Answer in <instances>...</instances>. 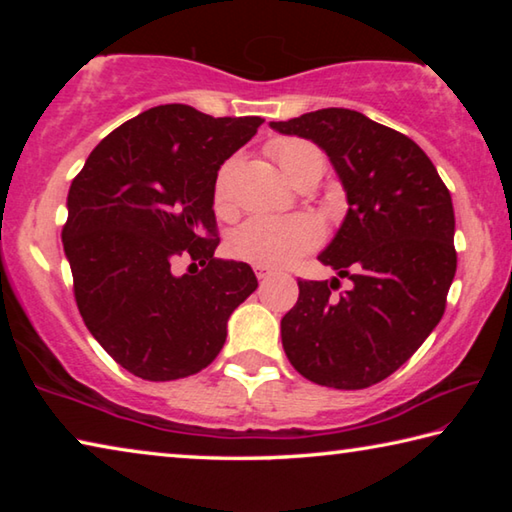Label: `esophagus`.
Listing matches in <instances>:
<instances>
[{"label": "esophagus", "instance_id": "1", "mask_svg": "<svg viewBox=\"0 0 512 512\" xmlns=\"http://www.w3.org/2000/svg\"><path fill=\"white\" fill-rule=\"evenodd\" d=\"M275 271L273 268H266V266H255V275L259 277V280H266V277H271Z\"/></svg>", "mask_w": 512, "mask_h": 512}]
</instances>
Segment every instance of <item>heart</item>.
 Returning <instances> with one entry per match:
<instances>
[{
    "mask_svg": "<svg viewBox=\"0 0 512 512\" xmlns=\"http://www.w3.org/2000/svg\"><path fill=\"white\" fill-rule=\"evenodd\" d=\"M268 151H271L282 173L293 185L311 176H323L325 158L318 151V146L311 142L287 137V140L273 142L268 146ZM230 171L232 164H225L219 178H216L214 196L219 205H225V198H228ZM320 239H323V228L311 216H253V219H248L232 232L230 253L241 262L282 268L293 264L309 250H314L320 244Z\"/></svg>",
    "mask_w": 512,
    "mask_h": 512,
    "instance_id": "heart-1",
    "label": "heart"
}]
</instances>
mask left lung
I'll return each mask as SVG.
<instances>
[{
  "label": "left lung",
  "instance_id": "1",
  "mask_svg": "<svg viewBox=\"0 0 512 512\" xmlns=\"http://www.w3.org/2000/svg\"><path fill=\"white\" fill-rule=\"evenodd\" d=\"M271 128L311 140L332 162L348 214L318 259L353 282L334 299L338 277L298 280L284 352L314 384L368 388L409 361L445 314L456 273L452 196L418 144L357 110L323 108Z\"/></svg>",
  "mask_w": 512,
  "mask_h": 512
}]
</instances>
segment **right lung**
Instances as JSON below:
<instances>
[{
	"label": "right lung",
	"mask_w": 512,
	"mask_h": 512,
	"mask_svg": "<svg viewBox=\"0 0 512 512\" xmlns=\"http://www.w3.org/2000/svg\"><path fill=\"white\" fill-rule=\"evenodd\" d=\"M262 117H210L167 103L115 128L67 194L65 257L85 327L121 368L149 381L196 375L257 289L253 268L216 259L214 185ZM189 256L204 271L176 276Z\"/></svg>",
	"instance_id": "obj_1"
}]
</instances>
